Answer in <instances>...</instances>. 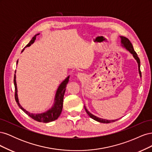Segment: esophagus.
<instances>
[{"mask_svg": "<svg viewBox=\"0 0 152 152\" xmlns=\"http://www.w3.org/2000/svg\"><path fill=\"white\" fill-rule=\"evenodd\" d=\"M77 79H79V80H82L84 79H85V75L82 73H79L77 74Z\"/></svg>", "mask_w": 152, "mask_h": 152, "instance_id": "esophagus-1", "label": "esophagus"}]
</instances>
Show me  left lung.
<instances>
[{
	"instance_id": "1",
	"label": "left lung",
	"mask_w": 152,
	"mask_h": 152,
	"mask_svg": "<svg viewBox=\"0 0 152 152\" xmlns=\"http://www.w3.org/2000/svg\"><path fill=\"white\" fill-rule=\"evenodd\" d=\"M121 37V46L123 48H125L126 50H127L131 54H132V56L134 57V58L136 59L137 63V65H138V72H139V74L140 76V78L141 77V73L140 71V58L137 56V55L136 54V53L134 51V48H133L132 45L131 44V42H130V40H129L127 38L123 36H120ZM84 108L86 113H87V115L91 118L94 119V121L99 122H102V123H110V122H113L115 121H117L118 119H115V120H107V119H104V118H99L96 117L95 115H94L93 114H92L91 112H89L87 109L86 108V106L84 105Z\"/></svg>"
}]
</instances>
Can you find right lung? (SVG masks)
I'll return each instance as SVG.
<instances>
[{"label": "right lung", "instance_id": "obj_1", "mask_svg": "<svg viewBox=\"0 0 152 152\" xmlns=\"http://www.w3.org/2000/svg\"><path fill=\"white\" fill-rule=\"evenodd\" d=\"M39 34H36L30 41V42L26 45V46L25 48L30 47L31 44H33L35 42V40H36L37 35H39ZM24 49H23L21 53L23 51ZM18 63V59L17 61L16 65ZM16 77V74H15L14 84H15V99L18 105L19 106V107L23 110V111L26 114L28 115L31 118H33L34 120L40 122L48 123L58 119V118L59 117V115H60L61 113L62 112L64 94H65V91H66V85L68 84L69 82L70 75H68L58 86L56 92V94H55V96H54V103H53V104L52 105V107L49 109H48L47 111L42 113H31L30 112L26 111V110H25L23 107L21 105V104L20 103V101H19V98H18V88H17Z\"/></svg>", "mask_w": 152, "mask_h": 152}]
</instances>
